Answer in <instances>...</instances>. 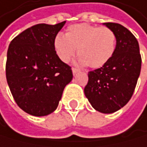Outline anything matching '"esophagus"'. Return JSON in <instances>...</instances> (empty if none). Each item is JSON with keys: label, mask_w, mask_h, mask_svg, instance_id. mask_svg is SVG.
<instances>
[{"label": "esophagus", "mask_w": 147, "mask_h": 147, "mask_svg": "<svg viewBox=\"0 0 147 147\" xmlns=\"http://www.w3.org/2000/svg\"><path fill=\"white\" fill-rule=\"evenodd\" d=\"M72 71H73V74H74V75H75L76 74L79 73V70L76 69V68H72Z\"/></svg>", "instance_id": "34e87169"}]
</instances>
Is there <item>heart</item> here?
I'll list each match as a JSON object with an SVG mask.
<instances>
[{"instance_id":"heart-1","label":"heart","mask_w":147,"mask_h":147,"mask_svg":"<svg viewBox=\"0 0 147 147\" xmlns=\"http://www.w3.org/2000/svg\"><path fill=\"white\" fill-rule=\"evenodd\" d=\"M58 57L65 63L77 54L78 63L90 68H99L112 58L116 49V35L108 27L90 24H76L67 28L65 35L58 34L54 40Z\"/></svg>"}]
</instances>
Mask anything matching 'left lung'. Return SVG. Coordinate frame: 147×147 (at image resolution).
I'll return each instance as SVG.
<instances>
[{"instance_id": "8db88e82", "label": "left lung", "mask_w": 147, "mask_h": 147, "mask_svg": "<svg viewBox=\"0 0 147 147\" xmlns=\"http://www.w3.org/2000/svg\"><path fill=\"white\" fill-rule=\"evenodd\" d=\"M116 35V49L105 65L89 72L84 88L92 107L103 113H112L129 101L141 70V55L136 37L116 23H104Z\"/></svg>"}]
</instances>
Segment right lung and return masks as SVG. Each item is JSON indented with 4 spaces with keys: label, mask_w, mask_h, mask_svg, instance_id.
Returning a JSON list of instances; mask_svg holds the SVG:
<instances>
[{
    "label": "right lung",
    "mask_w": 147,
    "mask_h": 147,
    "mask_svg": "<svg viewBox=\"0 0 147 147\" xmlns=\"http://www.w3.org/2000/svg\"><path fill=\"white\" fill-rule=\"evenodd\" d=\"M65 24L35 25L16 36L9 46L7 82L18 105L31 115L53 113L73 79L71 67L54 48V40Z\"/></svg>",
    "instance_id": "1"
}]
</instances>
